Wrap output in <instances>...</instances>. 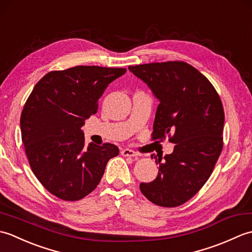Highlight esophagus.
I'll list each match as a JSON object with an SVG mask.
<instances>
[{
    "mask_svg": "<svg viewBox=\"0 0 252 252\" xmlns=\"http://www.w3.org/2000/svg\"><path fill=\"white\" fill-rule=\"evenodd\" d=\"M121 155H122V156H125V157H137V156H140V154H138L137 152L133 151V149H129V148L122 149Z\"/></svg>",
    "mask_w": 252,
    "mask_h": 252,
    "instance_id": "esophagus-1",
    "label": "esophagus"
}]
</instances>
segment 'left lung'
<instances>
[{
	"instance_id": "obj_1",
	"label": "left lung",
	"mask_w": 252,
	"mask_h": 252,
	"mask_svg": "<svg viewBox=\"0 0 252 252\" xmlns=\"http://www.w3.org/2000/svg\"><path fill=\"white\" fill-rule=\"evenodd\" d=\"M159 99L152 140L168 136L173 153L152 155L157 178L140 189L157 206L172 208L195 196L210 178L223 148L224 109L211 82L189 63L180 61L129 66Z\"/></svg>"
}]
</instances>
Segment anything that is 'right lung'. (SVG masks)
<instances>
[{
  "mask_svg": "<svg viewBox=\"0 0 252 252\" xmlns=\"http://www.w3.org/2000/svg\"><path fill=\"white\" fill-rule=\"evenodd\" d=\"M126 68L76 66L46 73L21 111V140L32 172L63 200H80L100 182L114 144L85 146L81 126L98 108V99Z\"/></svg>",
  "mask_w": 252,
  "mask_h": 252,
  "instance_id": "right-lung-1",
  "label": "right lung"
}]
</instances>
